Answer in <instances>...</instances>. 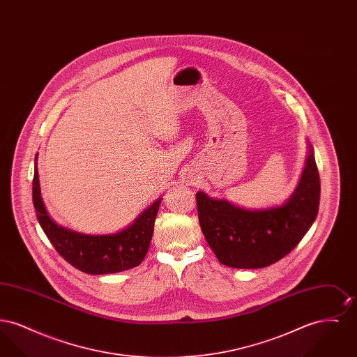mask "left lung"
I'll return each instance as SVG.
<instances>
[{"label": "left lung", "instance_id": "left-lung-1", "mask_svg": "<svg viewBox=\"0 0 357 357\" xmlns=\"http://www.w3.org/2000/svg\"><path fill=\"white\" fill-rule=\"evenodd\" d=\"M195 198L204 238L221 264L237 269L269 266L298 245L317 217L320 175L313 150L296 191L280 207L246 210L202 191Z\"/></svg>", "mask_w": 357, "mask_h": 357}]
</instances>
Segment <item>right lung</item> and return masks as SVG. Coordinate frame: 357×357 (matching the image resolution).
<instances>
[{
  "label": "right lung",
  "mask_w": 357,
  "mask_h": 357,
  "mask_svg": "<svg viewBox=\"0 0 357 357\" xmlns=\"http://www.w3.org/2000/svg\"><path fill=\"white\" fill-rule=\"evenodd\" d=\"M33 206L40 226L56 252L73 268L86 274H109L142 264L153 238V223L163 198L155 201L135 222L116 234L86 236L52 221L41 199L37 167L33 176Z\"/></svg>",
  "instance_id": "right-lung-1"
}]
</instances>
